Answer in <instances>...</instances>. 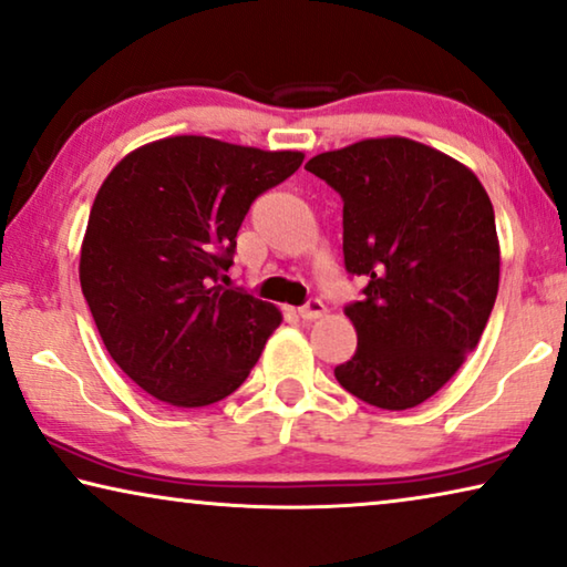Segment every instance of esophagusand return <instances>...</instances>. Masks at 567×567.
Masks as SVG:
<instances>
[{"label":"esophagus","mask_w":567,"mask_h":567,"mask_svg":"<svg viewBox=\"0 0 567 567\" xmlns=\"http://www.w3.org/2000/svg\"><path fill=\"white\" fill-rule=\"evenodd\" d=\"M322 312H326V302L318 300V298H310L308 302L302 305V308H298V316L302 320H316V318L322 316Z\"/></svg>","instance_id":"34e87169"}]
</instances>
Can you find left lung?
I'll list each match as a JSON object with an SVG mask.
<instances>
[{"label":"left lung","instance_id":"8db88e82","mask_svg":"<svg viewBox=\"0 0 567 567\" xmlns=\"http://www.w3.org/2000/svg\"><path fill=\"white\" fill-rule=\"evenodd\" d=\"M305 168L343 199L346 269L365 280L346 305L358 348L336 379L371 406H419L477 348L497 300L489 196L460 161L409 138H368Z\"/></svg>","mask_w":567,"mask_h":567}]
</instances>
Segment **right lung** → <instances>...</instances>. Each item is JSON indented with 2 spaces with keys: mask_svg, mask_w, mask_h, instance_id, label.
I'll return each instance as SVG.
<instances>
[{
  "mask_svg": "<svg viewBox=\"0 0 567 567\" xmlns=\"http://www.w3.org/2000/svg\"><path fill=\"white\" fill-rule=\"evenodd\" d=\"M302 158L174 136L107 174L90 209L80 287L107 353L154 399L209 406L259 361L280 310L219 280L251 202Z\"/></svg>",
  "mask_w": 567,
  "mask_h": 567,
  "instance_id": "add662e5",
  "label": "right lung"
}]
</instances>
